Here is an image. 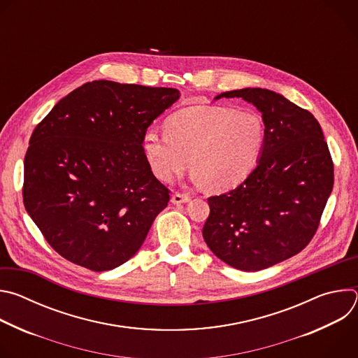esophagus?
Returning <instances> with one entry per match:
<instances>
[{"label":"esophagus","instance_id":"34e87169","mask_svg":"<svg viewBox=\"0 0 358 358\" xmlns=\"http://www.w3.org/2000/svg\"><path fill=\"white\" fill-rule=\"evenodd\" d=\"M191 198L187 195V194H180V192H176V194H173V196H171V202L173 203H176V206H178V203H185V202H188Z\"/></svg>","mask_w":358,"mask_h":358}]
</instances>
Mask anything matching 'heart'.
Instances as JSON below:
<instances>
[{"label": "heart", "instance_id": "obj_1", "mask_svg": "<svg viewBox=\"0 0 358 358\" xmlns=\"http://www.w3.org/2000/svg\"><path fill=\"white\" fill-rule=\"evenodd\" d=\"M264 144L265 126L257 113L221 106L184 109L167 130L150 127L143 136L145 159L159 180L170 182L191 162V181L214 189L242 182L257 167Z\"/></svg>", "mask_w": 358, "mask_h": 358}]
</instances>
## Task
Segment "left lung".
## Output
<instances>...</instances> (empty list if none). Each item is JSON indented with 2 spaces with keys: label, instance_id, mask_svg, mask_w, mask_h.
<instances>
[{
  "label": "left lung",
  "instance_id": "1",
  "mask_svg": "<svg viewBox=\"0 0 358 358\" xmlns=\"http://www.w3.org/2000/svg\"><path fill=\"white\" fill-rule=\"evenodd\" d=\"M221 97H242L262 113L265 144L236 188L208 198L202 236L227 265L257 272L310 242L333 189V162L319 122L285 96L245 87Z\"/></svg>",
  "mask_w": 358,
  "mask_h": 358
}]
</instances>
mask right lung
Instances as JSON below:
<instances>
[{"label": "right lung", "mask_w": 358, "mask_h": 358, "mask_svg": "<svg viewBox=\"0 0 358 358\" xmlns=\"http://www.w3.org/2000/svg\"><path fill=\"white\" fill-rule=\"evenodd\" d=\"M178 97L173 87L93 80L35 127L24 160V206L61 257L103 272L140 249L170 201L143 136Z\"/></svg>", "instance_id": "add662e5"}]
</instances>
